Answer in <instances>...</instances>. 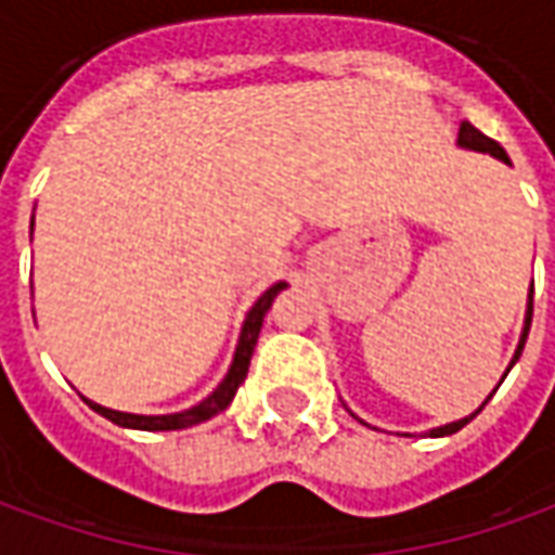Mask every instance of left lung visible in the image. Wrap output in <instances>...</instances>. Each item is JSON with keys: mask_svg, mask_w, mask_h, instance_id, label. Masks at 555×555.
<instances>
[{"mask_svg": "<svg viewBox=\"0 0 555 555\" xmlns=\"http://www.w3.org/2000/svg\"><path fill=\"white\" fill-rule=\"evenodd\" d=\"M457 145L469 147V151H481V154H490V157H496V159H502V163H508V154L502 151L500 142H493L490 137H485V133H481L478 127L469 125V121H464V125H461V133H457ZM529 324H532V300H529V312H526L524 336H520V345H517V353H514L512 365L517 362V357L524 353L526 336H529ZM512 365H508V369H512ZM502 380H505V377H502ZM485 404H488V401H485ZM485 404H481V408H485ZM481 408H478V410H481ZM478 410H476V413H478ZM476 413H473V416H476ZM473 416L461 418V422H452V425H442V428H434V430H430V437H446V434H454V430L464 428L466 422H469Z\"/></svg>", "mask_w": 555, "mask_h": 555, "instance_id": "8db88e82", "label": "left lung"}]
</instances>
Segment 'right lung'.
<instances>
[{
  "mask_svg": "<svg viewBox=\"0 0 555 555\" xmlns=\"http://www.w3.org/2000/svg\"><path fill=\"white\" fill-rule=\"evenodd\" d=\"M285 288V282H279L270 291L261 294V300L255 302L253 312L246 314V321H243V333L241 341H237V350H234V362H231L229 374H225V380L217 386V392L214 396H207L202 404H195V408L183 410V413H171V416H133V413H118V410H106L101 404H91V410H98L101 416H106L115 425H121V428H139V430H181L190 428V425H198V422H205V418L217 416L222 410L229 408L231 398L237 392V386L246 380V372H249V360H253V350L255 341H258V333H261V324H264V314L267 309L273 306L279 291Z\"/></svg>",
  "mask_w": 555,
  "mask_h": 555,
  "instance_id": "add662e5",
  "label": "right lung"
}]
</instances>
